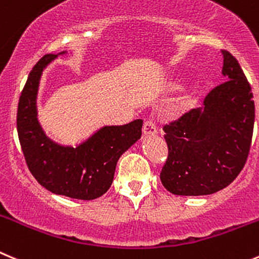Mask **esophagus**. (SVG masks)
Listing matches in <instances>:
<instances>
[{"label": "esophagus", "mask_w": 259, "mask_h": 259, "mask_svg": "<svg viewBox=\"0 0 259 259\" xmlns=\"http://www.w3.org/2000/svg\"><path fill=\"white\" fill-rule=\"evenodd\" d=\"M142 134H144L145 136L157 134V128H156V125H155L154 120H151V119L145 120L144 127H142Z\"/></svg>", "instance_id": "obj_1"}]
</instances>
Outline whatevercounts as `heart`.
I'll use <instances>...</instances> for the list:
<instances>
[{
  "mask_svg": "<svg viewBox=\"0 0 259 259\" xmlns=\"http://www.w3.org/2000/svg\"><path fill=\"white\" fill-rule=\"evenodd\" d=\"M181 89H182V81L181 80H173V81H170L168 85L169 91H178V90H181ZM191 104H192V98L191 97L184 98V99L182 100V102L179 103V104L173 109L174 114H182V113L186 112V110L191 107Z\"/></svg>",
  "mask_w": 259,
  "mask_h": 259,
  "instance_id": "obj_1",
  "label": "heart"
}]
</instances>
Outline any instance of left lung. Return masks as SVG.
Returning a JSON list of instances; mask_svg holds the SVG:
<instances>
[{
    "label": "left lung",
    "instance_id": "obj_1",
    "mask_svg": "<svg viewBox=\"0 0 259 259\" xmlns=\"http://www.w3.org/2000/svg\"><path fill=\"white\" fill-rule=\"evenodd\" d=\"M228 80L210 91L203 107L164 125L168 159L160 179L178 196H205L228 187L244 168L252 144L254 100L242 67L223 51Z\"/></svg>",
    "mask_w": 259,
    "mask_h": 259
}]
</instances>
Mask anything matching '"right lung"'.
<instances>
[{"label":"right lung","mask_w":259,"mask_h":259,"mask_svg":"<svg viewBox=\"0 0 259 259\" xmlns=\"http://www.w3.org/2000/svg\"><path fill=\"white\" fill-rule=\"evenodd\" d=\"M58 54H46L29 73L17 107V135L29 170L40 186L54 194L90 201L110 188L118 159L141 137L142 119L105 125L76 147L52 141L38 122L36 95L43 70Z\"/></svg>","instance_id":"right-lung-1"}]
</instances>
